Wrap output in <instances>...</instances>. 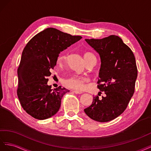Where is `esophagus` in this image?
I'll return each mask as SVG.
<instances>
[{
  "instance_id": "34e87169",
  "label": "esophagus",
  "mask_w": 151,
  "mask_h": 151,
  "mask_svg": "<svg viewBox=\"0 0 151 151\" xmlns=\"http://www.w3.org/2000/svg\"><path fill=\"white\" fill-rule=\"evenodd\" d=\"M72 92H73V93H76V94H81V93H82V92L78 91V90H72Z\"/></svg>"
}]
</instances>
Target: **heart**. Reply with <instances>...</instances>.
Listing matches in <instances>:
<instances>
[{"instance_id": "obj_1", "label": "heart", "mask_w": 151, "mask_h": 151, "mask_svg": "<svg viewBox=\"0 0 151 151\" xmlns=\"http://www.w3.org/2000/svg\"><path fill=\"white\" fill-rule=\"evenodd\" d=\"M92 54L90 52H85L84 54V59L87 62L90 58L92 56ZM68 55L66 53H63L59 55L58 59V64L63 65L66 61ZM86 78L84 76L78 75H71L68 78L64 79L63 81L64 85L67 87L76 89V90H82L84 87V83L85 82Z\"/></svg>"}]
</instances>
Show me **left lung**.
Masks as SVG:
<instances>
[{
    "mask_svg": "<svg viewBox=\"0 0 151 151\" xmlns=\"http://www.w3.org/2000/svg\"><path fill=\"white\" fill-rule=\"evenodd\" d=\"M85 41L99 54L97 88L106 96L102 99L93 97L92 105L84 111L95 121L109 122L123 113L134 93L137 77L135 58L130 47L118 36Z\"/></svg>",
    "mask_w": 151,
    "mask_h": 151,
    "instance_id": "left-lung-1",
    "label": "left lung"
}]
</instances>
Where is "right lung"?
<instances>
[{
	"instance_id": "add662e5",
	"label": "right lung",
	"mask_w": 151,
	"mask_h": 151,
	"mask_svg": "<svg viewBox=\"0 0 151 151\" xmlns=\"http://www.w3.org/2000/svg\"><path fill=\"white\" fill-rule=\"evenodd\" d=\"M81 38L48 28L25 46L18 69L17 94L23 109L34 118L45 119L58 113L63 96L70 90L61 86L51 89L47 77L56 65L60 52Z\"/></svg>"
}]
</instances>
